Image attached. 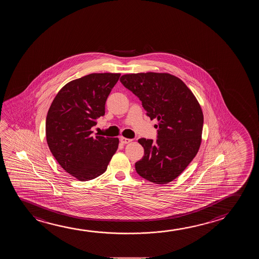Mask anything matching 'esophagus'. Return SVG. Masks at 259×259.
Masks as SVG:
<instances>
[{
	"mask_svg": "<svg viewBox=\"0 0 259 259\" xmlns=\"http://www.w3.org/2000/svg\"><path fill=\"white\" fill-rule=\"evenodd\" d=\"M120 142L122 143H124V144H127V143H131L132 140L124 138V137H121V138H120Z\"/></svg>",
	"mask_w": 259,
	"mask_h": 259,
	"instance_id": "esophagus-1",
	"label": "esophagus"
}]
</instances>
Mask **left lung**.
Returning <instances> with one entry per match:
<instances>
[{"label": "left lung", "instance_id": "8db88e82", "mask_svg": "<svg viewBox=\"0 0 259 259\" xmlns=\"http://www.w3.org/2000/svg\"><path fill=\"white\" fill-rule=\"evenodd\" d=\"M120 81L142 101L147 116L158 121V139L138 140L144 156L135 163L136 172L154 184H168L199 151L204 122L199 101L180 78L168 73L126 74Z\"/></svg>", "mask_w": 259, "mask_h": 259}]
</instances>
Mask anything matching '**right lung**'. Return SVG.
Here are the masks:
<instances>
[{
  "mask_svg": "<svg viewBox=\"0 0 259 259\" xmlns=\"http://www.w3.org/2000/svg\"><path fill=\"white\" fill-rule=\"evenodd\" d=\"M119 73H94L65 84L46 116V140L60 166L77 180L105 172L118 148V138L92 135L96 119L105 114L107 98Z\"/></svg>",
  "mask_w": 259,
  "mask_h": 259,
  "instance_id": "obj_1",
  "label": "right lung"
}]
</instances>
